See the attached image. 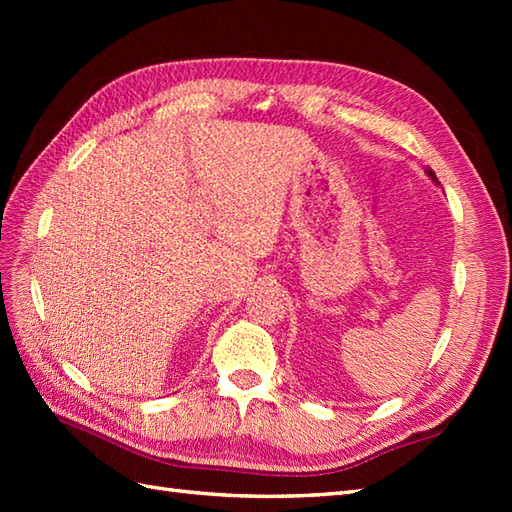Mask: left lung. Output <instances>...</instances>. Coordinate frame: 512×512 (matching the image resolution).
Masks as SVG:
<instances>
[{"mask_svg":"<svg viewBox=\"0 0 512 512\" xmlns=\"http://www.w3.org/2000/svg\"><path fill=\"white\" fill-rule=\"evenodd\" d=\"M427 176H429L433 182H436V184H440V182H438V178H436V173H433L431 169H427Z\"/></svg>","mask_w":512,"mask_h":512,"instance_id":"obj_1","label":"left lung"}]
</instances>
